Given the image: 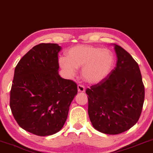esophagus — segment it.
I'll use <instances>...</instances> for the list:
<instances>
[{
  "label": "esophagus",
  "instance_id": "esophagus-1",
  "mask_svg": "<svg viewBox=\"0 0 153 153\" xmlns=\"http://www.w3.org/2000/svg\"><path fill=\"white\" fill-rule=\"evenodd\" d=\"M77 88H78V91L80 92V93L85 91V87L81 84H79L78 86H77Z\"/></svg>",
  "mask_w": 153,
  "mask_h": 153
}]
</instances>
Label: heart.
I'll return each instance as SVG.
<instances>
[{"label": "heart", "mask_w": 153, "mask_h": 153, "mask_svg": "<svg viewBox=\"0 0 153 153\" xmlns=\"http://www.w3.org/2000/svg\"><path fill=\"white\" fill-rule=\"evenodd\" d=\"M59 65L67 76H74L77 68H81V75L88 83H97L111 72L114 65V54L110 50L88 45L70 48L67 57H60Z\"/></svg>", "instance_id": "heart-1"}]
</instances>
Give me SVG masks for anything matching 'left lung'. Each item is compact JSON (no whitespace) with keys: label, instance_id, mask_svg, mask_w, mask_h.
I'll return each mask as SVG.
<instances>
[{"label":"left lung","instance_id":"obj_1","mask_svg":"<svg viewBox=\"0 0 153 153\" xmlns=\"http://www.w3.org/2000/svg\"><path fill=\"white\" fill-rule=\"evenodd\" d=\"M116 66L108 76L85 90L88 116L94 128L118 134L138 122L145 97L139 65L128 52L114 45Z\"/></svg>","mask_w":153,"mask_h":153}]
</instances>
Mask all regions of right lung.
Masks as SVG:
<instances>
[{"label":"right lung","mask_w":153,"mask_h":153,"mask_svg":"<svg viewBox=\"0 0 153 153\" xmlns=\"http://www.w3.org/2000/svg\"><path fill=\"white\" fill-rule=\"evenodd\" d=\"M60 49L57 44H39L14 70L10 108L18 125L33 134L45 137L59 131L77 94L76 83L58 74Z\"/></svg>","instance_id":"obj_1"}]
</instances>
